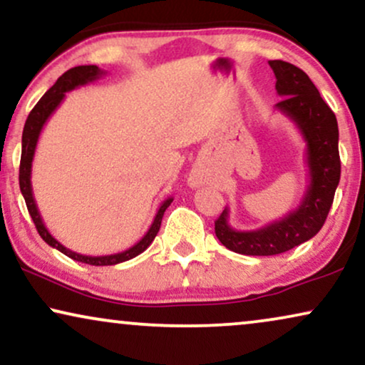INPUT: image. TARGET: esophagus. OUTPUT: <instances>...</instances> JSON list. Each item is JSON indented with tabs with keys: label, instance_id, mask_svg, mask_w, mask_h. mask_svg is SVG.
Returning <instances> with one entry per match:
<instances>
[{
	"label": "esophagus",
	"instance_id": "34e87169",
	"mask_svg": "<svg viewBox=\"0 0 365 365\" xmlns=\"http://www.w3.org/2000/svg\"><path fill=\"white\" fill-rule=\"evenodd\" d=\"M202 183V177L198 173H192L190 175V185L193 187H198Z\"/></svg>",
	"mask_w": 365,
	"mask_h": 365
}]
</instances>
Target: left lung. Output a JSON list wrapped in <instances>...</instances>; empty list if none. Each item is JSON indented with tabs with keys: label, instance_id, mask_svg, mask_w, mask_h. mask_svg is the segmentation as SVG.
I'll use <instances>...</instances> for the list:
<instances>
[{
	"label": "left lung",
	"instance_id": "8db88e82",
	"mask_svg": "<svg viewBox=\"0 0 365 365\" xmlns=\"http://www.w3.org/2000/svg\"><path fill=\"white\" fill-rule=\"evenodd\" d=\"M269 65L277 80V93L282 96L275 108L294 121L305 142L309 185L295 210L257 230H235L228 223L225 207L215 222V235L228 250L242 255L284 254L317 235L341 180L339 126L334 111L300 68L282 60Z\"/></svg>",
	"mask_w": 365,
	"mask_h": 365
}]
</instances>
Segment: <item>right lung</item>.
Returning <instances> with one entry per match:
<instances>
[{"instance_id": "1", "label": "right lung", "mask_w": 365, "mask_h": 365, "mask_svg": "<svg viewBox=\"0 0 365 365\" xmlns=\"http://www.w3.org/2000/svg\"><path fill=\"white\" fill-rule=\"evenodd\" d=\"M106 75V71L100 70L96 65H81V66H75L71 70H68L66 73L58 78L56 83L51 86L50 90L46 91L45 95L41 96V100L38 101L35 108L31 110V113L28 115L26 123H24L23 128V138H21V163H19V190L23 193L24 202H26L28 212L35 222L36 230L41 235V239L46 242L48 245L53 247V249L60 250L61 254H65L70 259L81 262V264H88V265H116L121 264V262H126L133 257H137L145 252L152 244L155 237L160 230V225H162V218L163 213L167 208L170 207V203L173 202V198L170 197L167 200H163L162 205H160L157 215H155L152 225H150L148 232L140 239L137 244L130 249H126L123 252H118V254H111V255H81L76 254L70 249H66L65 245H61L55 237L51 235L50 230L45 227V222L40 215V210H38V205L35 202V197H33V187H31V165H33V158H35V152H36V145H38V138H40L43 126L46 125V121L50 116L55 113V110L60 106V103L65 100V93L68 91L78 88V86L88 85L91 81L100 80L101 76Z\"/></svg>"}]
</instances>
